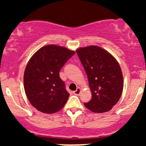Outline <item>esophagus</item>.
I'll return each instance as SVG.
<instances>
[{
  "label": "esophagus",
  "mask_w": 146,
  "mask_h": 146,
  "mask_svg": "<svg viewBox=\"0 0 146 146\" xmlns=\"http://www.w3.org/2000/svg\"><path fill=\"white\" fill-rule=\"evenodd\" d=\"M80 91H81V89H80V88H78L76 90H75L74 92H73V93H74V94L76 95H80Z\"/></svg>",
  "instance_id": "obj_1"
}]
</instances>
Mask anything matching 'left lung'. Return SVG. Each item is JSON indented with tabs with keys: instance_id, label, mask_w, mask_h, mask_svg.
Listing matches in <instances>:
<instances>
[{
	"instance_id": "left-lung-1",
	"label": "left lung",
	"mask_w": 146,
	"mask_h": 146,
	"mask_svg": "<svg viewBox=\"0 0 146 146\" xmlns=\"http://www.w3.org/2000/svg\"><path fill=\"white\" fill-rule=\"evenodd\" d=\"M76 52L88 76L92 93L91 100L84 106L95 113L109 111L118 102L123 91L119 64L110 53L100 46L79 48Z\"/></svg>"
}]
</instances>
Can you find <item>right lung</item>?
<instances>
[{
  "instance_id": "add662e5",
  "label": "right lung",
  "mask_w": 146,
  "mask_h": 146,
  "mask_svg": "<svg viewBox=\"0 0 146 146\" xmlns=\"http://www.w3.org/2000/svg\"><path fill=\"white\" fill-rule=\"evenodd\" d=\"M75 54L63 46L48 44L37 51L24 73L25 93L37 110L51 114L59 111L67 102L69 93L59 72Z\"/></svg>"
}]
</instances>
